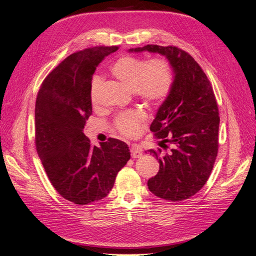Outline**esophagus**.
Masks as SVG:
<instances>
[{
    "label": "esophagus",
    "instance_id": "34e87169",
    "mask_svg": "<svg viewBox=\"0 0 256 256\" xmlns=\"http://www.w3.org/2000/svg\"><path fill=\"white\" fill-rule=\"evenodd\" d=\"M130 152H131V157H132V158H140L142 156V152L136 145L131 146Z\"/></svg>",
    "mask_w": 256,
    "mask_h": 256
}]
</instances>
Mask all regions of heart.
<instances>
[{
    "label": "heart",
    "instance_id": "b5f03b06",
    "mask_svg": "<svg viewBox=\"0 0 256 256\" xmlns=\"http://www.w3.org/2000/svg\"><path fill=\"white\" fill-rule=\"evenodd\" d=\"M111 72L126 88L134 90L144 102L152 106L164 102L172 88L171 66L166 60L161 58L147 60L142 58L122 56L112 65ZM102 84V78L100 76H95L90 81V99L92 104H98ZM144 118L142 111H128L114 120V127L122 136L134 138L140 132Z\"/></svg>",
    "mask_w": 256,
    "mask_h": 256
}]
</instances>
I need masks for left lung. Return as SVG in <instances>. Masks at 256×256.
Returning <instances> with one entry per match:
<instances>
[{
    "label": "left lung",
    "instance_id": "obj_1",
    "mask_svg": "<svg viewBox=\"0 0 256 256\" xmlns=\"http://www.w3.org/2000/svg\"><path fill=\"white\" fill-rule=\"evenodd\" d=\"M130 52L148 51L164 56L174 81L168 96L150 125L162 148L150 150L159 162V172L147 182L154 196L180 202L203 188L212 171L219 148V109L210 82L189 53L175 47L147 44Z\"/></svg>",
    "mask_w": 256,
    "mask_h": 256
}]
</instances>
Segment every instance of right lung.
<instances>
[{"instance_id": "obj_1", "label": "right lung", "mask_w": 256, "mask_h": 256, "mask_svg": "<svg viewBox=\"0 0 256 256\" xmlns=\"http://www.w3.org/2000/svg\"><path fill=\"white\" fill-rule=\"evenodd\" d=\"M118 49L70 54L46 76L35 104V145L50 182L65 200L88 205L106 198L130 159L128 145L109 138L92 146L83 134L92 115L90 85L96 67Z\"/></svg>"}]
</instances>
